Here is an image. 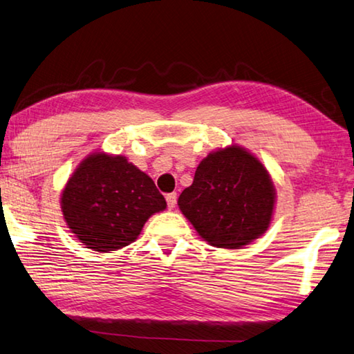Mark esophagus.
<instances>
[{
	"mask_svg": "<svg viewBox=\"0 0 354 354\" xmlns=\"http://www.w3.org/2000/svg\"><path fill=\"white\" fill-rule=\"evenodd\" d=\"M176 198H178L176 194H169V195L165 196V199H167V207H169L170 210L176 205Z\"/></svg>",
	"mask_w": 354,
	"mask_h": 354,
	"instance_id": "1",
	"label": "esophagus"
}]
</instances>
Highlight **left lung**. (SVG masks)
I'll return each mask as SVG.
<instances>
[{"label": "left lung", "instance_id": "1", "mask_svg": "<svg viewBox=\"0 0 354 354\" xmlns=\"http://www.w3.org/2000/svg\"><path fill=\"white\" fill-rule=\"evenodd\" d=\"M275 189L259 159L239 145L201 160L178 205L212 246L239 249L269 227Z\"/></svg>", "mask_w": 354, "mask_h": 354}]
</instances>
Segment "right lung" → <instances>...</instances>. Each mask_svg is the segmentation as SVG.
Returning a JSON list of instances; mask_svg holds the SVG:
<instances>
[{
	"label": "right lung",
	"instance_id": "obj_1",
	"mask_svg": "<svg viewBox=\"0 0 354 354\" xmlns=\"http://www.w3.org/2000/svg\"><path fill=\"white\" fill-rule=\"evenodd\" d=\"M167 203L153 179L124 156L93 153L62 194L71 232L86 248L108 252L133 243L145 221Z\"/></svg>",
	"mask_w": 354,
	"mask_h": 354
}]
</instances>
